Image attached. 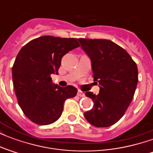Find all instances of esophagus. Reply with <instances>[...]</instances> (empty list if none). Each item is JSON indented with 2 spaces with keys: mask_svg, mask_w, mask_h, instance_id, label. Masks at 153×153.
Listing matches in <instances>:
<instances>
[{
  "mask_svg": "<svg viewBox=\"0 0 153 153\" xmlns=\"http://www.w3.org/2000/svg\"><path fill=\"white\" fill-rule=\"evenodd\" d=\"M78 96L80 97H85V93H83V91L79 90V91H78Z\"/></svg>",
  "mask_w": 153,
  "mask_h": 153,
  "instance_id": "34e87169",
  "label": "esophagus"
}]
</instances>
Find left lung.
<instances>
[{"mask_svg":"<svg viewBox=\"0 0 153 153\" xmlns=\"http://www.w3.org/2000/svg\"><path fill=\"white\" fill-rule=\"evenodd\" d=\"M92 61L93 80L100 84L97 95H85L94 102L84 112L91 125L104 128L120 120L131 103L138 83V67L126 51L112 41L78 38Z\"/></svg>","mask_w":153,"mask_h":153,"instance_id":"1","label":"left lung"}]
</instances>
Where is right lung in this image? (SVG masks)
I'll return each mask as SVG.
<instances>
[{"instance_id":"obj_1","label":"right lung","mask_w":153,"mask_h":153,"mask_svg":"<svg viewBox=\"0 0 153 153\" xmlns=\"http://www.w3.org/2000/svg\"><path fill=\"white\" fill-rule=\"evenodd\" d=\"M79 47L78 39L42 36L22 47L12 68L13 84L20 108L40 125L60 118L65 100L76 96V88L59 87L51 75L58 74L62 57Z\"/></svg>"}]
</instances>
